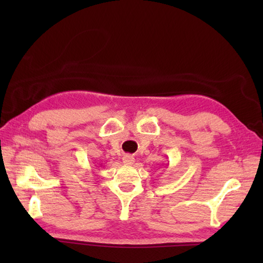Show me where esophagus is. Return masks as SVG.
I'll return each mask as SVG.
<instances>
[{
    "mask_svg": "<svg viewBox=\"0 0 263 263\" xmlns=\"http://www.w3.org/2000/svg\"><path fill=\"white\" fill-rule=\"evenodd\" d=\"M133 163H135V157L131 155H125L124 157H123V164L125 165H132Z\"/></svg>",
    "mask_w": 263,
    "mask_h": 263,
    "instance_id": "1",
    "label": "esophagus"
}]
</instances>
